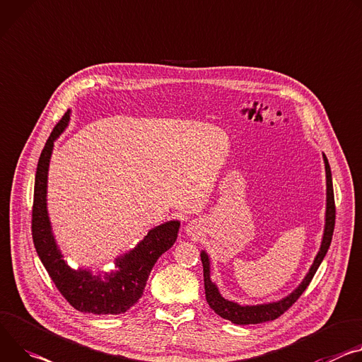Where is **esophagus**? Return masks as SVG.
<instances>
[{"instance_id": "esophagus-1", "label": "esophagus", "mask_w": 362, "mask_h": 362, "mask_svg": "<svg viewBox=\"0 0 362 362\" xmlns=\"http://www.w3.org/2000/svg\"><path fill=\"white\" fill-rule=\"evenodd\" d=\"M187 231H190V228H189V229H187Z\"/></svg>"}]
</instances>
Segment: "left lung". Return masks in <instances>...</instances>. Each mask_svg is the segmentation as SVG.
Returning a JSON list of instances; mask_svg holds the SVG:
<instances>
[{
    "label": "left lung",
    "mask_w": 362,
    "mask_h": 362,
    "mask_svg": "<svg viewBox=\"0 0 362 362\" xmlns=\"http://www.w3.org/2000/svg\"><path fill=\"white\" fill-rule=\"evenodd\" d=\"M323 163H325V173H326V211H325V228L320 248L312 262V266L302 280V283L296 287L286 298L270 302V303H261V305H238L237 302L228 300L222 298L216 284L211 280V259L206 251H201V259L204 266V281H205V294L206 302L209 303L211 309L215 310L221 317L231 320L235 325H257L264 323L269 320L277 319L280 315H283L296 300L300 298V294L306 290L309 283L312 281L315 273L317 272L320 262L323 261L327 248L331 245L334 228H335V199H334V186H332V173L329 163H327L326 156L323 154Z\"/></svg>",
    "instance_id": "8db88e82"
}]
</instances>
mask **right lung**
Here are the masks:
<instances>
[{
  "instance_id": "right-lung-1",
  "label": "right lung",
  "mask_w": 362,
  "mask_h": 362,
  "mask_svg": "<svg viewBox=\"0 0 362 362\" xmlns=\"http://www.w3.org/2000/svg\"><path fill=\"white\" fill-rule=\"evenodd\" d=\"M69 121L71 110L53 128L37 163L31 219L33 243L57 290L76 310L93 315H119L133 308L143 296L156 261L176 243L180 221L173 219L151 228L133 250L114 259V270L111 272L92 273L90 269H72L63 259L47 212L50 157L54 141Z\"/></svg>"
}]
</instances>
